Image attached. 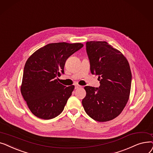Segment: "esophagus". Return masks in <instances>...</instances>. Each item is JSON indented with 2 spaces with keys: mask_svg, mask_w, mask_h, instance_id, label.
<instances>
[{
  "mask_svg": "<svg viewBox=\"0 0 153 153\" xmlns=\"http://www.w3.org/2000/svg\"><path fill=\"white\" fill-rule=\"evenodd\" d=\"M81 87H82V86H80V85H75V89H78V88H81Z\"/></svg>",
  "mask_w": 153,
  "mask_h": 153,
  "instance_id": "1",
  "label": "esophagus"
}]
</instances>
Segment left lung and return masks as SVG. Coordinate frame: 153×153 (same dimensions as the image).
I'll list each match as a JSON object with an SVG mask.
<instances>
[{"mask_svg": "<svg viewBox=\"0 0 153 153\" xmlns=\"http://www.w3.org/2000/svg\"><path fill=\"white\" fill-rule=\"evenodd\" d=\"M86 49L91 73L98 75L100 86L85 87L83 106L94 120L110 121L122 112L129 99L132 79L129 63L106 42H87Z\"/></svg>", "mask_w": 153, "mask_h": 153, "instance_id": "8db88e82", "label": "left lung"}]
</instances>
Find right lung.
Masks as SVG:
<instances>
[{
  "label": "right lung",
  "mask_w": 153,
  "mask_h": 153,
  "mask_svg": "<svg viewBox=\"0 0 153 153\" xmlns=\"http://www.w3.org/2000/svg\"><path fill=\"white\" fill-rule=\"evenodd\" d=\"M83 47L80 43H49L28 58L24 69L20 91L35 116L50 120L63 111L75 86L66 87L58 82L56 78L64 74L68 58Z\"/></svg>",
  "instance_id": "1"
}]
</instances>
